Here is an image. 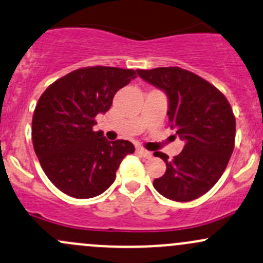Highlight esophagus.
I'll return each instance as SVG.
<instances>
[{"label":"esophagus","instance_id":"obj_1","mask_svg":"<svg viewBox=\"0 0 263 263\" xmlns=\"http://www.w3.org/2000/svg\"><path fill=\"white\" fill-rule=\"evenodd\" d=\"M136 151L141 155V156H143V157H151V153H150V151L145 150V148H143V147H137Z\"/></svg>","mask_w":263,"mask_h":263}]
</instances>
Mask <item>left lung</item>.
<instances>
[{
  "instance_id": "1",
  "label": "left lung",
  "mask_w": 263,
  "mask_h": 263,
  "mask_svg": "<svg viewBox=\"0 0 263 263\" xmlns=\"http://www.w3.org/2000/svg\"><path fill=\"white\" fill-rule=\"evenodd\" d=\"M136 71L166 95L170 127L185 143L174 160L154 153L166 162V171L155 179L154 187L171 200H194L219 180L233 153L236 118L231 104L214 85L185 69Z\"/></svg>"
}]
</instances>
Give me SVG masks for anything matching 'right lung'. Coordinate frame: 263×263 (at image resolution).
Returning <instances> with one entry per match:
<instances>
[{
    "label": "right lung",
    "instance_id": "1",
    "mask_svg": "<svg viewBox=\"0 0 263 263\" xmlns=\"http://www.w3.org/2000/svg\"><path fill=\"white\" fill-rule=\"evenodd\" d=\"M132 69L92 66L77 69L46 88L32 117V143L44 173L73 198L102 194L113 184L129 141H108L93 131L96 116L112 106L116 93L136 78Z\"/></svg>",
    "mask_w": 263,
    "mask_h": 263
}]
</instances>
